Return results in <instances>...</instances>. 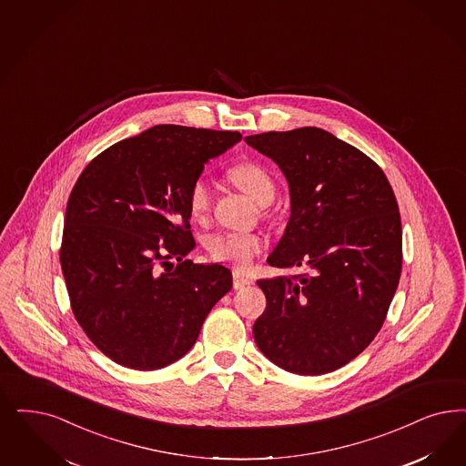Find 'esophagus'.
<instances>
[{"label":"esophagus","mask_w":466,"mask_h":466,"mask_svg":"<svg viewBox=\"0 0 466 466\" xmlns=\"http://www.w3.org/2000/svg\"><path fill=\"white\" fill-rule=\"evenodd\" d=\"M232 279H234V289H242V288L253 284V280L249 277H246L244 273L239 272V270L232 272Z\"/></svg>","instance_id":"esophagus-1"}]
</instances>
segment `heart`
Returning a JSON list of instances; mask_svg holds the SVG:
<instances>
[{
    "mask_svg": "<svg viewBox=\"0 0 466 466\" xmlns=\"http://www.w3.org/2000/svg\"><path fill=\"white\" fill-rule=\"evenodd\" d=\"M232 180L255 203L265 207L273 199L272 177L255 163H242L230 170ZM211 208V182L207 176H199L189 189V209L194 218H203ZM209 257L222 263H230L239 268L249 267L265 248V239L248 232H218L207 242Z\"/></svg>",
    "mask_w": 466,
    "mask_h": 466,
    "instance_id": "1",
    "label": "heart"
}]
</instances>
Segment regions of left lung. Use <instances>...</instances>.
Masks as SVG:
<instances>
[{
	"mask_svg": "<svg viewBox=\"0 0 466 466\" xmlns=\"http://www.w3.org/2000/svg\"><path fill=\"white\" fill-rule=\"evenodd\" d=\"M244 141L272 158L289 184V222L267 261L306 268L258 280L267 308L253 325L257 346L290 373L334 371L375 339L398 289L396 196L375 161L323 128Z\"/></svg>",
	"mask_w": 466,
	"mask_h": 466,
	"instance_id": "obj_1",
	"label": "left lung"
}]
</instances>
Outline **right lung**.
Wrapping results in <instances>:
<instances>
[{"label": "right lung", "mask_w": 466, "mask_h": 466, "mask_svg": "<svg viewBox=\"0 0 466 466\" xmlns=\"http://www.w3.org/2000/svg\"><path fill=\"white\" fill-rule=\"evenodd\" d=\"M239 132L155 126L110 146L77 178L60 263L86 336L115 363L158 370L180 360L211 308L232 289L220 265L186 257L189 189Z\"/></svg>", "instance_id": "add662e5"}]
</instances>
